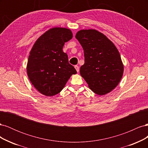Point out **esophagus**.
<instances>
[{
    "label": "esophagus",
    "mask_w": 148,
    "mask_h": 148,
    "mask_svg": "<svg viewBox=\"0 0 148 148\" xmlns=\"http://www.w3.org/2000/svg\"><path fill=\"white\" fill-rule=\"evenodd\" d=\"M75 68L76 70L77 71V72H78V71H79V66L78 65H75Z\"/></svg>",
    "instance_id": "esophagus-1"
}]
</instances>
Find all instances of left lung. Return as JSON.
I'll list each match as a JSON object with an SVG mask.
<instances>
[{
    "mask_svg": "<svg viewBox=\"0 0 148 148\" xmlns=\"http://www.w3.org/2000/svg\"><path fill=\"white\" fill-rule=\"evenodd\" d=\"M81 44L84 64L79 73L91 91L99 96L112 91L123 73V64L114 44L96 29H82L75 36Z\"/></svg>",
    "mask_w": 148,
    "mask_h": 148,
    "instance_id": "8db88e82",
    "label": "left lung"
}]
</instances>
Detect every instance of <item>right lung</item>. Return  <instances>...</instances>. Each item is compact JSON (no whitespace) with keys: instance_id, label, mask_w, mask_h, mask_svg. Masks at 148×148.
<instances>
[{"instance_id":"add662e5","label":"right lung","mask_w":148,"mask_h":148,"mask_svg":"<svg viewBox=\"0 0 148 148\" xmlns=\"http://www.w3.org/2000/svg\"><path fill=\"white\" fill-rule=\"evenodd\" d=\"M73 38L71 30L56 27L49 29L35 42L27 63L31 83L42 95L52 96L59 93L77 70L69 63L62 49Z\"/></svg>"}]
</instances>
